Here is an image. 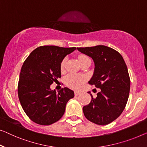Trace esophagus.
I'll return each instance as SVG.
<instances>
[{"label": "esophagus", "instance_id": "1", "mask_svg": "<svg viewBox=\"0 0 147 147\" xmlns=\"http://www.w3.org/2000/svg\"><path fill=\"white\" fill-rule=\"evenodd\" d=\"M80 94V92H78V91H75L74 92V95H75V96H78Z\"/></svg>", "mask_w": 147, "mask_h": 147}]
</instances>
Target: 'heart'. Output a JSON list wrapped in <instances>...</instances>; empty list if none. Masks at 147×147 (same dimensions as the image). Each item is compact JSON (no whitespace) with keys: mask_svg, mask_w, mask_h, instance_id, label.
<instances>
[{"mask_svg":"<svg viewBox=\"0 0 147 147\" xmlns=\"http://www.w3.org/2000/svg\"><path fill=\"white\" fill-rule=\"evenodd\" d=\"M88 59L86 55H80L78 56V60H79L80 63H82L83 61ZM67 58H64L61 63V71L64 70L65 67V65L67 63ZM86 77L82 74H69L66 78H65V83L68 86L71 88L73 89L78 90L80 89L84 83L86 82Z\"/></svg>","mask_w":147,"mask_h":147,"instance_id":"heart-1","label":"heart"}]
</instances>
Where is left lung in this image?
<instances>
[{"label": "left lung", "mask_w": 147, "mask_h": 147, "mask_svg": "<svg viewBox=\"0 0 147 147\" xmlns=\"http://www.w3.org/2000/svg\"><path fill=\"white\" fill-rule=\"evenodd\" d=\"M78 51L92 59L94 63L90 84L101 91L90 103L83 107V113L89 121L98 125L110 123L121 114L127 102L130 78L123 58L119 53L105 45L77 47Z\"/></svg>", "instance_id": "left-lung-1"}]
</instances>
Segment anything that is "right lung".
<instances>
[{"instance_id": "add662e5", "label": "right lung", "mask_w": 147, "mask_h": 147, "mask_svg": "<svg viewBox=\"0 0 147 147\" xmlns=\"http://www.w3.org/2000/svg\"><path fill=\"white\" fill-rule=\"evenodd\" d=\"M76 47L41 46L34 49L22 67L18 86L20 102L30 119L36 123L49 125L63 115L68 101L74 96L65 87L59 91L51 84L61 76V63Z\"/></svg>"}]
</instances>
